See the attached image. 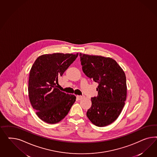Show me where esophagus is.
Masks as SVG:
<instances>
[{
	"instance_id": "34e87169",
	"label": "esophagus",
	"mask_w": 157,
	"mask_h": 157,
	"mask_svg": "<svg viewBox=\"0 0 157 157\" xmlns=\"http://www.w3.org/2000/svg\"><path fill=\"white\" fill-rule=\"evenodd\" d=\"M85 97L84 95H77L76 96V98L78 100H82L83 98H84Z\"/></svg>"
}]
</instances>
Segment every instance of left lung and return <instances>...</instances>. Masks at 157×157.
Wrapping results in <instances>:
<instances>
[{"label": "left lung", "instance_id": "left-lung-1", "mask_svg": "<svg viewBox=\"0 0 157 157\" xmlns=\"http://www.w3.org/2000/svg\"><path fill=\"white\" fill-rule=\"evenodd\" d=\"M82 70L98 83V95L91 98V106L86 115L98 127L114 122L121 113L127 98L126 76L114 59L80 53Z\"/></svg>", "mask_w": 157, "mask_h": 157}]
</instances>
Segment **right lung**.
<instances>
[{"label": "right lung", "instance_id": "obj_1", "mask_svg": "<svg viewBox=\"0 0 157 157\" xmlns=\"http://www.w3.org/2000/svg\"><path fill=\"white\" fill-rule=\"evenodd\" d=\"M78 56V53L43 55L36 60L31 68L29 79V100L37 116L47 123L60 121L76 101L75 95L61 91L57 85L59 77L63 75Z\"/></svg>", "mask_w": 157, "mask_h": 157}]
</instances>
